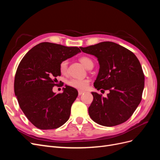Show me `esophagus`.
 <instances>
[{"label": "esophagus", "mask_w": 160, "mask_h": 160, "mask_svg": "<svg viewBox=\"0 0 160 160\" xmlns=\"http://www.w3.org/2000/svg\"><path fill=\"white\" fill-rule=\"evenodd\" d=\"M85 93L84 91H79V95H81L82 94H83Z\"/></svg>", "instance_id": "34e87169"}]
</instances>
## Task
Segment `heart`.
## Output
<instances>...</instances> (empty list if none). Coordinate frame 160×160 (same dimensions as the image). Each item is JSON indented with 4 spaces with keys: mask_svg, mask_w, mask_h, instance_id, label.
<instances>
[{
    "mask_svg": "<svg viewBox=\"0 0 160 160\" xmlns=\"http://www.w3.org/2000/svg\"><path fill=\"white\" fill-rule=\"evenodd\" d=\"M79 61L87 69H89L91 66H93V61L91 58L87 56H83L79 58ZM67 70V61H62L59 65V71L62 75H65ZM71 88H74L79 91H84L88 88L89 84V81L88 79H72L69 80L67 83Z\"/></svg>",
    "mask_w": 160,
    "mask_h": 160,
    "instance_id": "b5f03b06",
    "label": "heart"
}]
</instances>
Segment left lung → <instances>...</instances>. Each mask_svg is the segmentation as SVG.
<instances>
[{
	"mask_svg": "<svg viewBox=\"0 0 160 160\" xmlns=\"http://www.w3.org/2000/svg\"><path fill=\"white\" fill-rule=\"evenodd\" d=\"M80 49L98 58L99 70L95 88L109 91L106 98L91 92L93 100L89 108L90 118L106 127L126 122L141 102L144 88L143 72L137 57L109 41Z\"/></svg>",
	"mask_w": 160,
	"mask_h": 160,
	"instance_id": "left-lung-1",
	"label": "left lung"
}]
</instances>
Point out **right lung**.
<instances>
[{
    "mask_svg": "<svg viewBox=\"0 0 160 160\" xmlns=\"http://www.w3.org/2000/svg\"><path fill=\"white\" fill-rule=\"evenodd\" d=\"M81 52L79 47L44 42L37 45L22 58L14 77V93L27 119L40 129L61 127L69 119L77 89L66 85L56 94L52 88L61 75V62Z\"/></svg>",
    "mask_w": 160,
    "mask_h": 160,
    "instance_id": "obj_1",
    "label": "right lung"
}]
</instances>
